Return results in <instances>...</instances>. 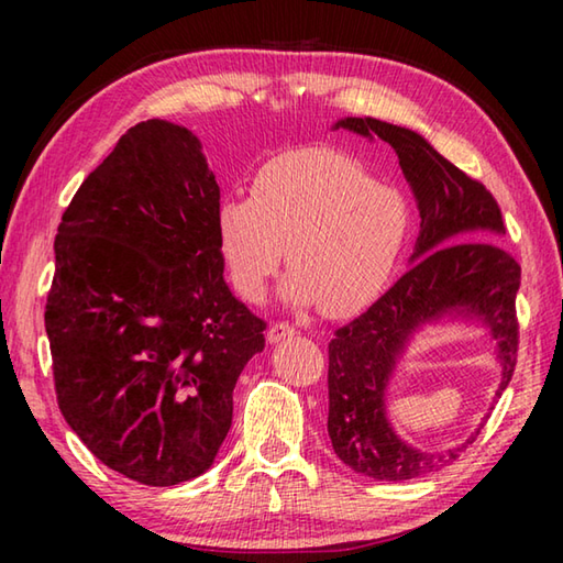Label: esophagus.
<instances>
[{"label": "esophagus", "mask_w": 563, "mask_h": 563, "mask_svg": "<svg viewBox=\"0 0 563 563\" xmlns=\"http://www.w3.org/2000/svg\"><path fill=\"white\" fill-rule=\"evenodd\" d=\"M295 333V329L290 324H285V321H273V324L268 327V343H280L285 339H290Z\"/></svg>", "instance_id": "obj_1"}]
</instances>
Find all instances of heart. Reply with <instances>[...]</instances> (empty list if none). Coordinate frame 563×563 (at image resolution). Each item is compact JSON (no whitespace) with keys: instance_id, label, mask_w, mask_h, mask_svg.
I'll return each mask as SVG.
<instances>
[{"instance_id":"obj_1","label":"heart","mask_w":563,"mask_h":563,"mask_svg":"<svg viewBox=\"0 0 563 563\" xmlns=\"http://www.w3.org/2000/svg\"><path fill=\"white\" fill-rule=\"evenodd\" d=\"M411 230V202L399 188L327 147L266 162L251 196H227L214 212L218 254L239 295L263 300L288 253L285 300L317 302L331 317L355 312L385 288Z\"/></svg>"}]
</instances>
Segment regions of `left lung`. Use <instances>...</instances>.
Wrapping results in <instances>:
<instances>
[{"instance_id": "8db88e82", "label": "left lung", "mask_w": 563, "mask_h": 563, "mask_svg": "<svg viewBox=\"0 0 563 563\" xmlns=\"http://www.w3.org/2000/svg\"><path fill=\"white\" fill-rule=\"evenodd\" d=\"M385 140L411 186L421 232L406 271L379 300L329 343V438L336 457L375 482L418 479L460 457V445L416 448L387 416V387L411 339L440 319L476 321L492 333L504 394L518 361L516 295L520 266L496 244L506 234L486 186L460 172L409 128L377 118H343L333 130Z\"/></svg>"}]
</instances>
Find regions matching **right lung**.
Returning a JSON list of instances; mask_svg holds the SVG:
<instances>
[{
	"instance_id": "obj_1",
	"label": "right lung",
	"mask_w": 563,
	"mask_h": 563,
	"mask_svg": "<svg viewBox=\"0 0 563 563\" xmlns=\"http://www.w3.org/2000/svg\"><path fill=\"white\" fill-rule=\"evenodd\" d=\"M200 140L130 128L67 206L45 305L57 404L93 457L147 486L208 472L266 321L224 283Z\"/></svg>"
}]
</instances>
